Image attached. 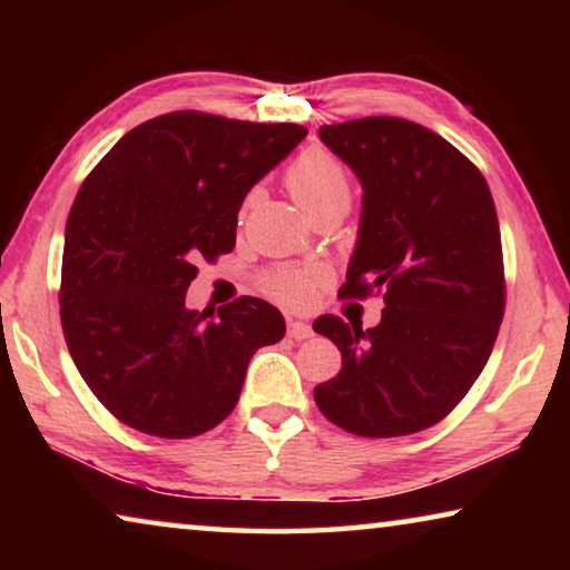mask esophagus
Segmentation results:
<instances>
[{"label": "esophagus", "instance_id": "obj_1", "mask_svg": "<svg viewBox=\"0 0 570 570\" xmlns=\"http://www.w3.org/2000/svg\"><path fill=\"white\" fill-rule=\"evenodd\" d=\"M286 334L292 336V340H296V342H302V340H308V336H312V326H308L304 320H288V324H286Z\"/></svg>", "mask_w": 570, "mask_h": 570}]
</instances>
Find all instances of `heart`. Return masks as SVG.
Here are the masks:
<instances>
[{
    "label": "heart",
    "instance_id": "heart-1",
    "mask_svg": "<svg viewBox=\"0 0 570 570\" xmlns=\"http://www.w3.org/2000/svg\"><path fill=\"white\" fill-rule=\"evenodd\" d=\"M286 186L308 218H316L334 208H350L352 180L350 173L332 153L308 148L286 170ZM250 200V198H248ZM324 282L322 268H278L268 274L264 288L282 304H304Z\"/></svg>",
    "mask_w": 570,
    "mask_h": 570
}]
</instances>
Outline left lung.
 <instances>
[{
  "instance_id": "obj_1",
  "label": "left lung",
  "mask_w": 570,
  "mask_h": 570,
  "mask_svg": "<svg viewBox=\"0 0 570 570\" xmlns=\"http://www.w3.org/2000/svg\"><path fill=\"white\" fill-rule=\"evenodd\" d=\"M362 180V220L344 296L384 292L374 330L324 314L314 332L342 352L316 407L360 438L428 430L480 377L505 312L503 246L482 173L445 138L402 118L322 125Z\"/></svg>"
}]
</instances>
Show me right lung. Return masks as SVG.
Instances as JSON below:
<instances>
[{
  "label": "right lung",
  "instance_id": "right-lung-1",
  "mask_svg": "<svg viewBox=\"0 0 570 570\" xmlns=\"http://www.w3.org/2000/svg\"><path fill=\"white\" fill-rule=\"evenodd\" d=\"M306 128L178 110L115 142L67 216L60 320L105 410L156 438H196L234 412L258 346L284 316L264 298L186 308L198 262L236 246L246 193Z\"/></svg>",
  "mask_w": 570,
  "mask_h": 570
}]
</instances>
